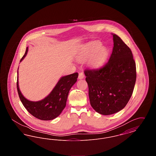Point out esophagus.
Masks as SVG:
<instances>
[{"mask_svg":"<svg viewBox=\"0 0 156 156\" xmlns=\"http://www.w3.org/2000/svg\"><path fill=\"white\" fill-rule=\"evenodd\" d=\"M85 77V75L83 74V73H79V75H78V78L80 79V80H81V79H83V78Z\"/></svg>","mask_w":156,"mask_h":156,"instance_id":"34e87169","label":"esophagus"}]
</instances>
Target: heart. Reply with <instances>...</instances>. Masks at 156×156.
<instances>
[{
	"label": "heart",
	"instance_id": "1",
	"mask_svg": "<svg viewBox=\"0 0 156 156\" xmlns=\"http://www.w3.org/2000/svg\"><path fill=\"white\" fill-rule=\"evenodd\" d=\"M108 54V49L101 45L100 43L95 41L89 43L80 54L78 58L80 60H85L90 58L89 66L92 68H98L104 64Z\"/></svg>",
	"mask_w": 156,
	"mask_h": 156
}]
</instances>
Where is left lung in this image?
Returning <instances> with one entry per match:
<instances>
[{
  "instance_id": "left-lung-1",
  "label": "left lung",
  "mask_w": 156,
  "mask_h": 156,
  "mask_svg": "<svg viewBox=\"0 0 156 156\" xmlns=\"http://www.w3.org/2000/svg\"><path fill=\"white\" fill-rule=\"evenodd\" d=\"M112 34L113 47L108 62L100 68L84 71L90 105L104 115L117 113L126 106L136 80L131 50L118 36Z\"/></svg>"
}]
</instances>
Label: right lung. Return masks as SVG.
<instances>
[{"mask_svg": "<svg viewBox=\"0 0 156 156\" xmlns=\"http://www.w3.org/2000/svg\"><path fill=\"white\" fill-rule=\"evenodd\" d=\"M27 51L28 47L26 48L25 54L20 62L26 57ZM78 76V74L75 73L61 77L47 97L41 101L33 102L23 97L19 87L17 76V89L18 94L24 108L33 116L43 120H52L58 117L65 108L69 91L77 81Z\"/></svg>", "mask_w": 156, "mask_h": 156, "instance_id": "obj_1", "label": "right lung"}]
</instances>
